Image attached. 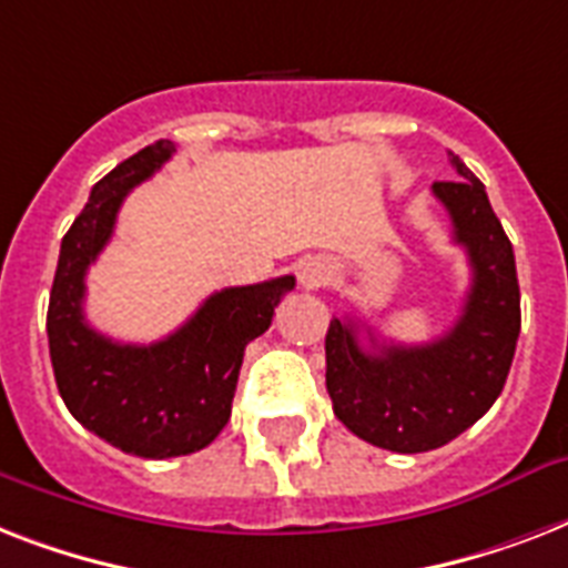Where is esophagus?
I'll return each mask as SVG.
<instances>
[{
    "mask_svg": "<svg viewBox=\"0 0 568 568\" xmlns=\"http://www.w3.org/2000/svg\"><path fill=\"white\" fill-rule=\"evenodd\" d=\"M329 276H333V271H329V265L324 262V258L312 256L306 258V262H301V285L303 288H321V285L329 283Z\"/></svg>",
    "mask_w": 568,
    "mask_h": 568,
    "instance_id": "esophagus-1",
    "label": "esophagus"
}]
</instances>
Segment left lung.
Segmentation results:
<instances>
[{"label": "left lung", "instance_id": "left-lung-1", "mask_svg": "<svg viewBox=\"0 0 568 568\" xmlns=\"http://www.w3.org/2000/svg\"><path fill=\"white\" fill-rule=\"evenodd\" d=\"M459 180L433 182L466 247L471 288L457 324L427 345L379 342L365 351L356 321L327 329V392L347 430L377 448L422 454L468 430L501 395L519 342L521 306L513 244L495 217L484 182L448 153Z\"/></svg>", "mask_w": 568, "mask_h": 568}]
</instances>
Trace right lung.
Wrapping results in <instances>:
<instances>
[{"instance_id":"add662e5","label":"right lung","mask_w":568,"mask_h":568,"mask_svg":"<svg viewBox=\"0 0 568 568\" xmlns=\"http://www.w3.org/2000/svg\"><path fill=\"white\" fill-rule=\"evenodd\" d=\"M155 141L102 176L61 241L47 336L58 392L73 418L114 448L144 459L185 457L226 427L244 347L271 327L294 276L214 292L162 342L120 345L84 321V274L109 244L120 203L171 155Z\"/></svg>"}]
</instances>
